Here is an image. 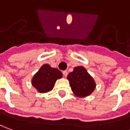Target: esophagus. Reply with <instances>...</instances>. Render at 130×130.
<instances>
[{"label": "esophagus", "mask_w": 130, "mask_h": 130, "mask_svg": "<svg viewBox=\"0 0 130 130\" xmlns=\"http://www.w3.org/2000/svg\"><path fill=\"white\" fill-rule=\"evenodd\" d=\"M63 76H64L67 77V75H68V72H67V71H63Z\"/></svg>", "instance_id": "esophagus-1"}]
</instances>
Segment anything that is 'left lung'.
I'll return each mask as SVG.
<instances>
[{"instance_id": "left-lung-1", "label": "left lung", "mask_w": 130, "mask_h": 130, "mask_svg": "<svg viewBox=\"0 0 130 130\" xmlns=\"http://www.w3.org/2000/svg\"><path fill=\"white\" fill-rule=\"evenodd\" d=\"M71 90L77 97L84 98L91 95L95 88V82L84 67H74L67 76Z\"/></svg>"}]
</instances>
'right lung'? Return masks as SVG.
Segmentation results:
<instances>
[{
  "mask_svg": "<svg viewBox=\"0 0 130 130\" xmlns=\"http://www.w3.org/2000/svg\"><path fill=\"white\" fill-rule=\"evenodd\" d=\"M62 77V73L56 68H52L49 64H44L35 74L32 84L39 93H47L53 89L57 79Z\"/></svg>",
  "mask_w": 130,
  "mask_h": 130,
  "instance_id": "1",
  "label": "right lung"
}]
</instances>
